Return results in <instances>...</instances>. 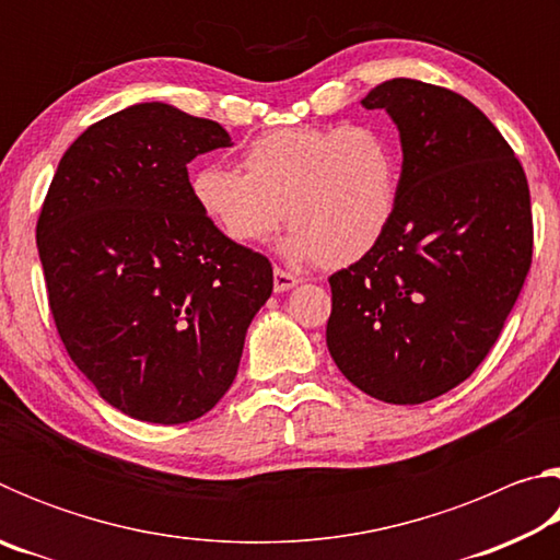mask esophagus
Masks as SVG:
<instances>
[{
    "label": "esophagus",
    "instance_id": "1",
    "mask_svg": "<svg viewBox=\"0 0 560 560\" xmlns=\"http://www.w3.org/2000/svg\"><path fill=\"white\" fill-rule=\"evenodd\" d=\"M299 283V277H293V273L283 271V269H273V291L277 293H283L293 289Z\"/></svg>",
    "mask_w": 560,
    "mask_h": 560
}]
</instances>
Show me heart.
<instances>
[{"instance_id": "1", "label": "heart", "mask_w": 560, "mask_h": 560, "mask_svg": "<svg viewBox=\"0 0 560 560\" xmlns=\"http://www.w3.org/2000/svg\"><path fill=\"white\" fill-rule=\"evenodd\" d=\"M242 167H197L189 177L197 210L242 246L267 242L287 217L293 230L283 254L330 269L375 249L400 197L397 148L371 122L269 130L244 148Z\"/></svg>"}]
</instances>
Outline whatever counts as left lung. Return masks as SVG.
<instances>
[{
  "label": "left lung",
  "mask_w": 560,
  "mask_h": 560,
  "mask_svg": "<svg viewBox=\"0 0 560 560\" xmlns=\"http://www.w3.org/2000/svg\"><path fill=\"white\" fill-rule=\"evenodd\" d=\"M360 103L400 132V197L375 249L328 279L326 343L363 393L420 405L477 371L514 308L534 252L528 183L459 93L393 79Z\"/></svg>",
  "instance_id": "left-lung-1"
}]
</instances>
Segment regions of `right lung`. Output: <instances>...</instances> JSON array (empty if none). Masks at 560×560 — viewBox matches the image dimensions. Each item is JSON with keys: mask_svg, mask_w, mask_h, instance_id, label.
Instances as JSON below:
<instances>
[{"mask_svg": "<svg viewBox=\"0 0 560 560\" xmlns=\"http://www.w3.org/2000/svg\"><path fill=\"white\" fill-rule=\"evenodd\" d=\"M232 138L167 103L93 122L66 150L36 246L75 368L122 415L197 420L222 400L273 271L197 210L187 163Z\"/></svg>", "mask_w": 560, "mask_h": 560, "instance_id": "right-lung-1", "label": "right lung"}]
</instances>
